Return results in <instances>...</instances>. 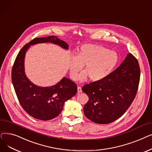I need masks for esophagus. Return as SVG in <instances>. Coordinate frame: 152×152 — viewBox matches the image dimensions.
<instances>
[{"instance_id":"34e87169","label":"esophagus","mask_w":152,"mask_h":152,"mask_svg":"<svg viewBox=\"0 0 152 152\" xmlns=\"http://www.w3.org/2000/svg\"><path fill=\"white\" fill-rule=\"evenodd\" d=\"M82 88L80 87V86H78V88H77V93H82Z\"/></svg>"}]
</instances>
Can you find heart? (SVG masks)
<instances>
[{"label": "heart", "mask_w": 152, "mask_h": 152, "mask_svg": "<svg viewBox=\"0 0 152 152\" xmlns=\"http://www.w3.org/2000/svg\"><path fill=\"white\" fill-rule=\"evenodd\" d=\"M119 60L117 53L101 46L88 45L82 46L77 57H73L70 64V75L74 80L78 78L79 73L85 65V72L80 79L89 76L93 82L99 81L110 75Z\"/></svg>", "instance_id": "obj_1"}]
</instances>
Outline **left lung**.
<instances>
[{
    "mask_svg": "<svg viewBox=\"0 0 152 152\" xmlns=\"http://www.w3.org/2000/svg\"><path fill=\"white\" fill-rule=\"evenodd\" d=\"M138 61L131 53L120 66L99 81L85 85L89 97L83 107L85 116L98 124H110L121 118L134 101L140 81Z\"/></svg>",
    "mask_w": 152,
    "mask_h": 152,
    "instance_id": "obj_1",
    "label": "left lung"
}]
</instances>
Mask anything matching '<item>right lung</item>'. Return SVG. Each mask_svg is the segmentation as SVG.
<instances>
[{"instance_id":"right-lung-1","label":"right lung","mask_w":152,"mask_h":152,"mask_svg":"<svg viewBox=\"0 0 152 152\" xmlns=\"http://www.w3.org/2000/svg\"><path fill=\"white\" fill-rule=\"evenodd\" d=\"M42 42H52L64 49H69L67 42L54 36L33 39L18 53L12 70V81L23 110L35 119L48 121L55 118L61 113L64 103L76 95L77 86L66 77L49 87H41L29 80L24 69L26 52L30 45Z\"/></svg>"}]
</instances>
